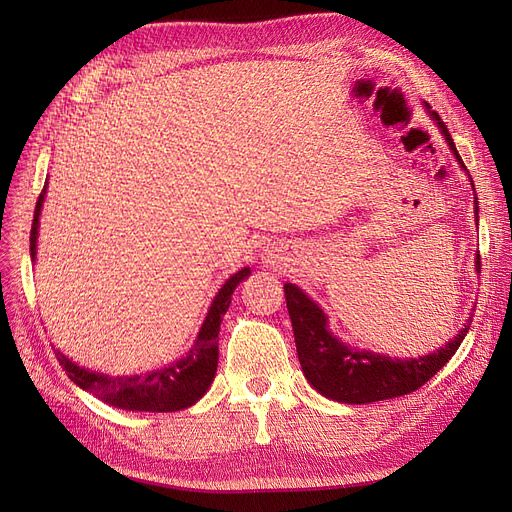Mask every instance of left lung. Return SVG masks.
Returning <instances> with one entry per match:
<instances>
[{"label": "left lung", "mask_w": 512, "mask_h": 512, "mask_svg": "<svg viewBox=\"0 0 512 512\" xmlns=\"http://www.w3.org/2000/svg\"><path fill=\"white\" fill-rule=\"evenodd\" d=\"M427 112L434 116L448 147L463 164L446 124L440 120L436 112L429 110V105ZM284 297L305 378L319 394L338 402H348V405H367V402L396 398L421 388L452 359L456 351H459L461 342L465 340L471 328L469 321V324L456 334L454 340L438 348L432 355H425L419 359H392L369 351H353V348H348L346 344L336 340L328 330L324 311H321L301 288L294 284H284Z\"/></svg>", "instance_id": "8db88e82"}]
</instances>
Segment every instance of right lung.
I'll return each instance as SVG.
<instances>
[{
    "label": "right lung",
    "mask_w": 512,
    "mask_h": 512,
    "mask_svg": "<svg viewBox=\"0 0 512 512\" xmlns=\"http://www.w3.org/2000/svg\"><path fill=\"white\" fill-rule=\"evenodd\" d=\"M47 184L37 199L33 226H31V257L37 253L39 215L45 199ZM251 274L249 267L230 276L220 288L218 297L213 299L209 313L203 321L195 346L178 363L157 369L145 375H130V378H110V375L93 373L72 363L68 357L56 351L60 365L66 369L68 378L83 390L99 396L103 402L126 411H151V413H172L182 411L207 392L218 369V336L222 317L226 315L234 288Z\"/></svg>",
    "instance_id": "obj_1"
}]
</instances>
